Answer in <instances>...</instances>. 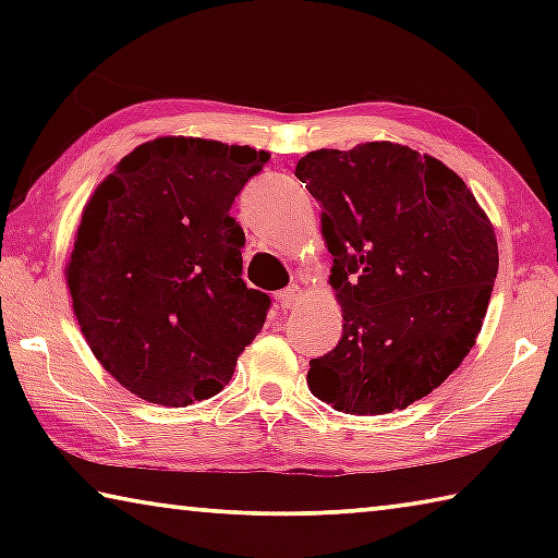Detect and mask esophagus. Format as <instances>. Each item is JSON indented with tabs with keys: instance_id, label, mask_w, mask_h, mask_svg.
<instances>
[{
	"instance_id": "1",
	"label": "esophagus",
	"mask_w": 558,
	"mask_h": 558,
	"mask_svg": "<svg viewBox=\"0 0 558 558\" xmlns=\"http://www.w3.org/2000/svg\"><path fill=\"white\" fill-rule=\"evenodd\" d=\"M302 298V288L300 286H290L286 290L278 292V300L282 302V307H295Z\"/></svg>"
}]
</instances>
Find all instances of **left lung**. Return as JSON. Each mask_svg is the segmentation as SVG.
Listing matches in <instances>:
<instances>
[{
	"instance_id": "1",
	"label": "left lung",
	"mask_w": 558,
	"mask_h": 558,
	"mask_svg": "<svg viewBox=\"0 0 558 558\" xmlns=\"http://www.w3.org/2000/svg\"><path fill=\"white\" fill-rule=\"evenodd\" d=\"M295 177L323 209L342 339L307 386L337 411L381 415L428 396L475 344L497 239L465 182L396 143L315 149Z\"/></svg>"
}]
</instances>
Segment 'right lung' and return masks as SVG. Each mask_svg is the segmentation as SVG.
Listing matches in <instances>:
<instances>
[{"instance_id":"add662e5","label":"right lung","mask_w":558,"mask_h":558,"mask_svg":"<svg viewBox=\"0 0 558 558\" xmlns=\"http://www.w3.org/2000/svg\"><path fill=\"white\" fill-rule=\"evenodd\" d=\"M270 159L248 145L157 137L122 157L83 209L65 282L90 352L149 403L211 399L266 323L243 282L231 204Z\"/></svg>"}]
</instances>
